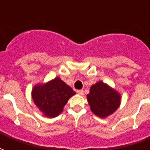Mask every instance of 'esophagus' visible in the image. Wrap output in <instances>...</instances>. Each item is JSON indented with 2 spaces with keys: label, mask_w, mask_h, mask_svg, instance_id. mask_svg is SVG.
Returning <instances> with one entry per match:
<instances>
[{
  "label": "esophagus",
  "mask_w": 150,
  "mask_h": 150,
  "mask_svg": "<svg viewBox=\"0 0 150 150\" xmlns=\"http://www.w3.org/2000/svg\"><path fill=\"white\" fill-rule=\"evenodd\" d=\"M77 93L79 94V95H81V96H82V95L84 94V91H83L82 89H79V90H77Z\"/></svg>",
  "instance_id": "34e87169"
}]
</instances>
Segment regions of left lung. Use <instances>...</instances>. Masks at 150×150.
Instances as JSON below:
<instances>
[{
  "instance_id": "8db88e82",
  "label": "left lung",
  "mask_w": 150,
  "mask_h": 150,
  "mask_svg": "<svg viewBox=\"0 0 150 150\" xmlns=\"http://www.w3.org/2000/svg\"><path fill=\"white\" fill-rule=\"evenodd\" d=\"M87 100L91 110L100 117L113 114L120 106L121 96L103 82H98L90 88Z\"/></svg>"
}]
</instances>
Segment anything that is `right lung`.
Returning <instances> with one entry per match:
<instances>
[{
    "mask_svg": "<svg viewBox=\"0 0 150 150\" xmlns=\"http://www.w3.org/2000/svg\"><path fill=\"white\" fill-rule=\"evenodd\" d=\"M75 94V92L60 78H55L47 84L36 85L32 92L36 107L49 117L61 114L68 99Z\"/></svg>",
    "mask_w": 150,
    "mask_h": 150,
    "instance_id": "obj_1",
    "label": "right lung"
}]
</instances>
